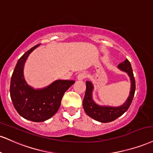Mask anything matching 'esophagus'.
I'll return each instance as SVG.
<instances>
[{"mask_svg": "<svg viewBox=\"0 0 153 153\" xmlns=\"http://www.w3.org/2000/svg\"><path fill=\"white\" fill-rule=\"evenodd\" d=\"M86 77H87V74H86L85 72H81L78 75L77 78H78V80H83V79L86 78Z\"/></svg>", "mask_w": 153, "mask_h": 153, "instance_id": "34e87169", "label": "esophagus"}]
</instances>
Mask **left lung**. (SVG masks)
Wrapping results in <instances>:
<instances>
[{"instance_id": "left-lung-1", "label": "left lung", "mask_w": 153, "mask_h": 153, "mask_svg": "<svg viewBox=\"0 0 153 153\" xmlns=\"http://www.w3.org/2000/svg\"><path fill=\"white\" fill-rule=\"evenodd\" d=\"M118 68L122 71L126 72L129 75L131 80V90H130V95L128 100L123 105L115 107V108L97 105L92 99L93 85L91 82L86 81V91L82 101L84 110L88 116L99 122L109 123L118 118L128 110L133 99L135 91V80L131 64L128 59H126L124 61L119 64Z\"/></svg>"}]
</instances>
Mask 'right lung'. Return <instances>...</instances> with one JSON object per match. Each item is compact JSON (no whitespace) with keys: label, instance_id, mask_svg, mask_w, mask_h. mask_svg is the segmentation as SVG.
<instances>
[{"label":"right lung","instance_id":"1","mask_svg":"<svg viewBox=\"0 0 153 153\" xmlns=\"http://www.w3.org/2000/svg\"><path fill=\"white\" fill-rule=\"evenodd\" d=\"M35 45L19 58L10 80V95L14 108L21 116L33 122H43L57 113L65 92L74 80H58L47 88L35 90L27 85L23 78V66Z\"/></svg>","mask_w":153,"mask_h":153}]
</instances>
